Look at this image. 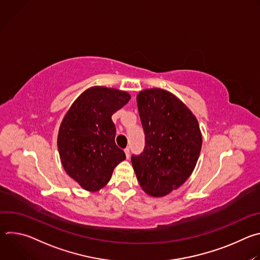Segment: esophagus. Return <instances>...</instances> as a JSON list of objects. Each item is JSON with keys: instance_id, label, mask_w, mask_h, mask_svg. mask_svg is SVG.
<instances>
[{"instance_id": "esophagus-1", "label": "esophagus", "mask_w": 260, "mask_h": 260, "mask_svg": "<svg viewBox=\"0 0 260 260\" xmlns=\"http://www.w3.org/2000/svg\"><path fill=\"white\" fill-rule=\"evenodd\" d=\"M124 152H125L126 158L128 159V158H129V156H131V151H129V148H128V147H127V148H125V149H124Z\"/></svg>"}]
</instances>
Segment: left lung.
<instances>
[{
    "mask_svg": "<svg viewBox=\"0 0 260 260\" xmlns=\"http://www.w3.org/2000/svg\"><path fill=\"white\" fill-rule=\"evenodd\" d=\"M145 147L132 164L143 190L160 198L177 189L193 172L202 134L191 111L173 93L150 88L137 95Z\"/></svg>",
    "mask_w": 260,
    "mask_h": 260,
    "instance_id": "8db88e82",
    "label": "left lung"
}]
</instances>
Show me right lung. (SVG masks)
Wrapping results in <instances>:
<instances>
[{"label": "right lung", "instance_id": "obj_1", "mask_svg": "<svg viewBox=\"0 0 260 260\" xmlns=\"http://www.w3.org/2000/svg\"><path fill=\"white\" fill-rule=\"evenodd\" d=\"M131 100L122 90L93 86L82 92L63 117L57 148L67 174L88 191L103 188L125 153L115 143L112 115Z\"/></svg>", "mask_w": 260, "mask_h": 260}]
</instances>
